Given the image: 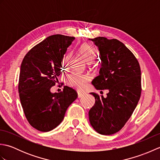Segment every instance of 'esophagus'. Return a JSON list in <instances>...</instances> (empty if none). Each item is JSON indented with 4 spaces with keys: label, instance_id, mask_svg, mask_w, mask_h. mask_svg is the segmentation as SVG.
Segmentation results:
<instances>
[{
    "label": "esophagus",
    "instance_id": "1",
    "mask_svg": "<svg viewBox=\"0 0 160 160\" xmlns=\"http://www.w3.org/2000/svg\"><path fill=\"white\" fill-rule=\"evenodd\" d=\"M84 93H82V92H80V91H78V98H82V96H84Z\"/></svg>",
    "mask_w": 160,
    "mask_h": 160
}]
</instances>
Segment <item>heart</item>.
<instances>
[{"label":"heart","instance_id":"1","mask_svg":"<svg viewBox=\"0 0 160 160\" xmlns=\"http://www.w3.org/2000/svg\"><path fill=\"white\" fill-rule=\"evenodd\" d=\"M80 52L83 58L88 63L93 62L96 58V52L92 46L89 45H84L80 47ZM71 58L70 53H68L64 57L63 64L64 66L67 65ZM90 80V76L87 73L80 74L77 73H72L69 75L66 78V82L68 85L76 88L78 89H84L86 87L87 84Z\"/></svg>","mask_w":160,"mask_h":160}]
</instances>
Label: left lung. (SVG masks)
<instances>
[{"label":"left lung","mask_w":160,"mask_h":160,"mask_svg":"<svg viewBox=\"0 0 160 160\" xmlns=\"http://www.w3.org/2000/svg\"><path fill=\"white\" fill-rule=\"evenodd\" d=\"M100 51V74L92 84L108 89L107 98L91 93L96 102L89 112L90 124L102 135H112L122 128L133 113L142 92L141 69L130 50L117 39H90Z\"/></svg>","instance_id":"obj_1"}]
</instances>
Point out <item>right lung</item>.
I'll return each mask as SVG.
<instances>
[{
    "mask_svg": "<svg viewBox=\"0 0 160 160\" xmlns=\"http://www.w3.org/2000/svg\"><path fill=\"white\" fill-rule=\"evenodd\" d=\"M74 39L61 34L50 36L30 49L22 60L20 100L27 120L38 131L47 132L58 127L78 97L76 91L67 86L60 93L50 91L61 73L64 54Z\"/></svg>",
    "mask_w": 160,
    "mask_h": 160,
    "instance_id": "obj_1",
    "label": "right lung"
}]
</instances>
